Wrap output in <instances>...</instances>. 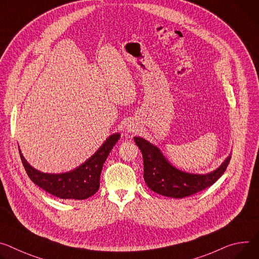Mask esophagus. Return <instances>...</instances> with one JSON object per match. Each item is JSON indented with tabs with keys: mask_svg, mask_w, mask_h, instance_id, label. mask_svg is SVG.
I'll return each instance as SVG.
<instances>
[{
	"mask_svg": "<svg viewBox=\"0 0 259 259\" xmlns=\"http://www.w3.org/2000/svg\"><path fill=\"white\" fill-rule=\"evenodd\" d=\"M127 130L129 132H135V131H137V126L135 124H133V123H130L127 126Z\"/></svg>",
	"mask_w": 259,
	"mask_h": 259,
	"instance_id": "esophagus-1",
	"label": "esophagus"
}]
</instances>
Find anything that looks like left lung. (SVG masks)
<instances>
[{"label": "left lung", "instance_id": "obj_1", "mask_svg": "<svg viewBox=\"0 0 259 259\" xmlns=\"http://www.w3.org/2000/svg\"><path fill=\"white\" fill-rule=\"evenodd\" d=\"M144 159V179L150 189L160 195L183 198L196 194L213 185L226 170L231 154L221 165L206 175L182 171L168 162L160 150L142 137H134Z\"/></svg>", "mask_w": 259, "mask_h": 259}]
</instances>
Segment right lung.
Returning a JSON list of instances; mask_svg holds the SVG:
<instances>
[{
    "instance_id": "obj_1",
    "label": "right lung",
    "mask_w": 259,
    "mask_h": 259,
    "mask_svg": "<svg viewBox=\"0 0 259 259\" xmlns=\"http://www.w3.org/2000/svg\"><path fill=\"white\" fill-rule=\"evenodd\" d=\"M120 137L119 133L110 135L100 149L79 167L64 174L41 172L30 165L20 150L19 155L31 181L44 191L61 199L81 200L91 197L98 191L103 164Z\"/></svg>"
}]
</instances>
